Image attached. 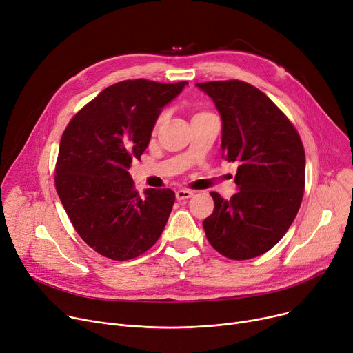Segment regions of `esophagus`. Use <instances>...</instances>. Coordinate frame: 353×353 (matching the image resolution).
I'll return each instance as SVG.
<instances>
[{
    "label": "esophagus",
    "instance_id": "34e87169",
    "mask_svg": "<svg viewBox=\"0 0 353 353\" xmlns=\"http://www.w3.org/2000/svg\"><path fill=\"white\" fill-rule=\"evenodd\" d=\"M194 195L192 191H188V189H179V191H176L175 196L178 201H185V199H189Z\"/></svg>",
    "mask_w": 353,
    "mask_h": 353
}]
</instances>
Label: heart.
<instances>
[{
    "label": "heart",
    "mask_w": 353,
    "mask_h": 353,
    "mask_svg": "<svg viewBox=\"0 0 353 353\" xmlns=\"http://www.w3.org/2000/svg\"><path fill=\"white\" fill-rule=\"evenodd\" d=\"M162 120H164V114H161V116H159V117H158V121H157V125H158V124H159V123H161V121H162Z\"/></svg>",
    "instance_id": "b5f03b06"
}]
</instances>
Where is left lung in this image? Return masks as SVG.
<instances>
[{
	"label": "left lung",
	"mask_w": 353,
	"mask_h": 353,
	"mask_svg": "<svg viewBox=\"0 0 353 353\" xmlns=\"http://www.w3.org/2000/svg\"><path fill=\"white\" fill-rule=\"evenodd\" d=\"M222 119V151L237 162L239 192L229 201L212 192L213 213L203 221L212 248L248 260L274 248L301 206L305 152L295 127L257 88L240 82L196 83Z\"/></svg>",
	"instance_id": "left-lung-1"
}]
</instances>
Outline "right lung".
I'll list each match as a JSON object with an SVG mask.
<instances>
[{
  "label": "right lung",
  "mask_w": 353,
  "mask_h": 353,
  "mask_svg": "<svg viewBox=\"0 0 353 353\" xmlns=\"http://www.w3.org/2000/svg\"><path fill=\"white\" fill-rule=\"evenodd\" d=\"M186 85L124 80L88 103L63 131L57 192L79 236L104 257L125 261L145 253L167 225L174 191L140 195L128 170L148 147L162 107Z\"/></svg>",
  "instance_id": "right-lung-1"
}]
</instances>
